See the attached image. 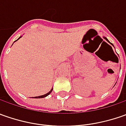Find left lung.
<instances>
[{"mask_svg": "<svg viewBox=\"0 0 126 126\" xmlns=\"http://www.w3.org/2000/svg\"><path fill=\"white\" fill-rule=\"evenodd\" d=\"M104 39H106V41H107L109 42V43H110V42H109V41H108V40H107V38H105V37H104ZM111 45H112V46H113V44H112V43H111Z\"/></svg>", "mask_w": 126, "mask_h": 126, "instance_id": "obj_1", "label": "left lung"}]
</instances>
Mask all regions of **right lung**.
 Returning <instances> with one entry per match:
<instances>
[{"instance_id": "add662e5", "label": "right lung", "mask_w": 126, "mask_h": 126, "mask_svg": "<svg viewBox=\"0 0 126 126\" xmlns=\"http://www.w3.org/2000/svg\"><path fill=\"white\" fill-rule=\"evenodd\" d=\"M52 89L50 90V91L49 93H47V94H43V95H41V96H38V97H34V98H43V97H46V96H47L48 94H50L51 92H52Z\"/></svg>"}]
</instances>
